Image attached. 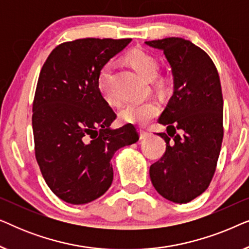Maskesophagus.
Returning a JSON list of instances; mask_svg holds the SVG:
<instances>
[{
    "instance_id": "1",
    "label": "esophagus",
    "mask_w": 249,
    "mask_h": 249,
    "mask_svg": "<svg viewBox=\"0 0 249 249\" xmlns=\"http://www.w3.org/2000/svg\"><path fill=\"white\" fill-rule=\"evenodd\" d=\"M151 136V132L146 131V130H142L141 129V139H146Z\"/></svg>"
}]
</instances>
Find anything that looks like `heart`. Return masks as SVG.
I'll use <instances>...</instances> for the list:
<instances>
[{"mask_svg": "<svg viewBox=\"0 0 249 249\" xmlns=\"http://www.w3.org/2000/svg\"><path fill=\"white\" fill-rule=\"evenodd\" d=\"M125 59L129 64L137 71L139 74L146 78L154 77L159 71L160 62L153 54L144 50H131ZM98 88L108 103H117L119 97L113 89V64L112 62L105 63L98 73ZM153 84L160 91H165L170 88V78L168 76H156L153 78ZM160 111V105L154 100L144 102L131 101L125 103L120 108V118L128 124L144 125L151 121Z\"/></svg>", "mask_w": 249, "mask_h": 249, "instance_id": "heart-1", "label": "heart"}]
</instances>
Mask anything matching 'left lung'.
Returning <instances> with one entry per match:
<instances>
[{
	"label": "left lung",
	"mask_w": 249,
	"mask_h": 249,
	"mask_svg": "<svg viewBox=\"0 0 249 249\" xmlns=\"http://www.w3.org/2000/svg\"><path fill=\"white\" fill-rule=\"evenodd\" d=\"M162 50L171 64L175 89L159 122L166 132L165 153L149 168L160 195L188 203L210 186L223 139V97L219 72L205 51L169 37L146 42Z\"/></svg>",
	"instance_id": "1"
}]
</instances>
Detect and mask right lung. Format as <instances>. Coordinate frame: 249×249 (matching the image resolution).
Listing matches in <instances>:
<instances>
[{
	"label": "right lung",
	"mask_w": 249,
	"mask_h": 249,
	"mask_svg": "<svg viewBox=\"0 0 249 249\" xmlns=\"http://www.w3.org/2000/svg\"><path fill=\"white\" fill-rule=\"evenodd\" d=\"M131 38H83L57 45L40 70L33 102L35 156L50 189L79 205L101 197L113 180L111 159L139 139L117 118L98 88V73Z\"/></svg>",
	"instance_id": "right-lung-1"
}]
</instances>
